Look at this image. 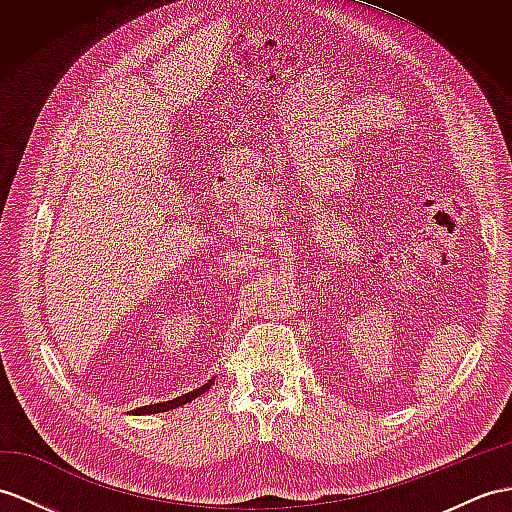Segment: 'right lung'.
<instances>
[{"label": "right lung", "mask_w": 512, "mask_h": 512, "mask_svg": "<svg viewBox=\"0 0 512 512\" xmlns=\"http://www.w3.org/2000/svg\"><path fill=\"white\" fill-rule=\"evenodd\" d=\"M210 386H213V380H208L206 384H202L199 386V389H195V391H189V393H184V395H180V397H173V400H169V402H160V404H149V406H141V408H136V410H132V415H152V413H167V410H173V408H178V406H182V404H189V402H193L195 397H199L202 393H206Z\"/></svg>", "instance_id": "1"}]
</instances>
